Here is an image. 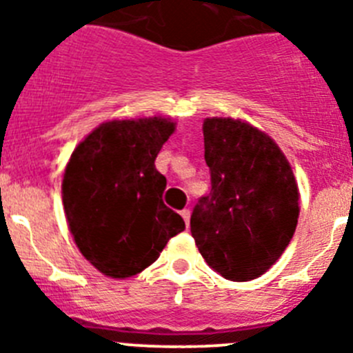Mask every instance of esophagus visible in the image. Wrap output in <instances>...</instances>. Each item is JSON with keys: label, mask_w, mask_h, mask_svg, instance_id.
<instances>
[{"label": "esophagus", "mask_w": 353, "mask_h": 353, "mask_svg": "<svg viewBox=\"0 0 353 353\" xmlns=\"http://www.w3.org/2000/svg\"><path fill=\"white\" fill-rule=\"evenodd\" d=\"M180 215L183 217V221H185L187 226H189V219H191V210H189V208H183V210L180 212Z\"/></svg>", "instance_id": "esophagus-1"}]
</instances>
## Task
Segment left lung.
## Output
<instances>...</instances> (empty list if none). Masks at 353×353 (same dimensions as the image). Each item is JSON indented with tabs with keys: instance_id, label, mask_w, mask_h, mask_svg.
<instances>
[{
	"instance_id": "left-lung-1",
	"label": "left lung",
	"mask_w": 353,
	"mask_h": 353,
	"mask_svg": "<svg viewBox=\"0 0 353 353\" xmlns=\"http://www.w3.org/2000/svg\"><path fill=\"white\" fill-rule=\"evenodd\" d=\"M212 189L191 215V233L208 267L230 281L256 279L292 240L299 189L279 146L232 118L203 123Z\"/></svg>"
}]
</instances>
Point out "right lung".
Returning <instances> with one entry per match:
<instances>
[{"instance_id":"1","label":"right lung","mask_w":353,"mask_h":353,"mask_svg":"<svg viewBox=\"0 0 353 353\" xmlns=\"http://www.w3.org/2000/svg\"><path fill=\"white\" fill-rule=\"evenodd\" d=\"M174 130L166 118L114 120L74 150L63 174L68 228L83 256L109 277H130L185 230L162 201L166 176L155 157Z\"/></svg>"}]
</instances>
